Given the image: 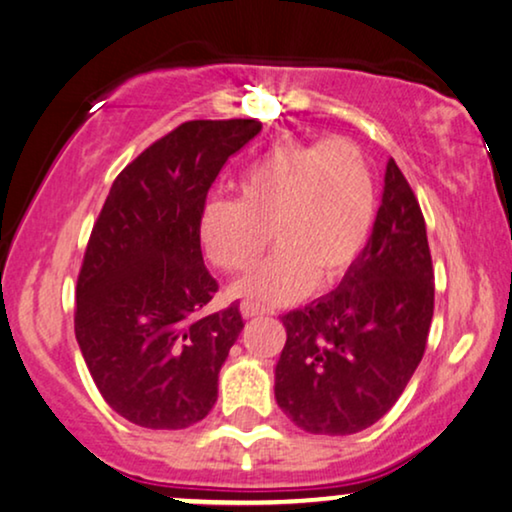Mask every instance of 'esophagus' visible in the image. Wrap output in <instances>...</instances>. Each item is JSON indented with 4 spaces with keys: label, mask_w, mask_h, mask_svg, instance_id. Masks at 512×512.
Segmentation results:
<instances>
[{
    "label": "esophagus",
    "mask_w": 512,
    "mask_h": 512,
    "mask_svg": "<svg viewBox=\"0 0 512 512\" xmlns=\"http://www.w3.org/2000/svg\"><path fill=\"white\" fill-rule=\"evenodd\" d=\"M241 314H243V319H255V316L269 314V309L260 307V304H257V302H248V300H243V302H241Z\"/></svg>",
    "instance_id": "34e87169"
}]
</instances>
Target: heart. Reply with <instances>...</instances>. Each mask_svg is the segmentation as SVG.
Segmentation results:
<instances>
[{
    "instance_id": "heart-1",
    "label": "heart",
    "mask_w": 512,
    "mask_h": 512,
    "mask_svg": "<svg viewBox=\"0 0 512 512\" xmlns=\"http://www.w3.org/2000/svg\"><path fill=\"white\" fill-rule=\"evenodd\" d=\"M378 191L361 148L349 139L278 141L245 167L238 200L212 198L200 212V241L224 271H243L271 245L274 255L231 286L234 297L283 304L316 281L347 274L371 238Z\"/></svg>"
}]
</instances>
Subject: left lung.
I'll return each instance as SVG.
<instances>
[{
	"label": "left lung",
	"mask_w": 512,
	"mask_h": 512,
	"mask_svg": "<svg viewBox=\"0 0 512 512\" xmlns=\"http://www.w3.org/2000/svg\"><path fill=\"white\" fill-rule=\"evenodd\" d=\"M432 278L423 212L390 158L359 260L338 288L283 316L288 338L274 394L297 428L354 435L392 409L428 345Z\"/></svg>",
	"instance_id": "left-lung-1"
}]
</instances>
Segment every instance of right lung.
<instances>
[{
	"instance_id": "1",
	"label": "right lung",
	"mask_w": 512,
	"mask_h": 512,
	"mask_svg": "<svg viewBox=\"0 0 512 512\" xmlns=\"http://www.w3.org/2000/svg\"><path fill=\"white\" fill-rule=\"evenodd\" d=\"M257 120H191L113 181L77 276L75 338L101 397L129 423L184 430L217 401L219 368L243 331L238 304L205 312L217 281L200 212Z\"/></svg>"
}]
</instances>
